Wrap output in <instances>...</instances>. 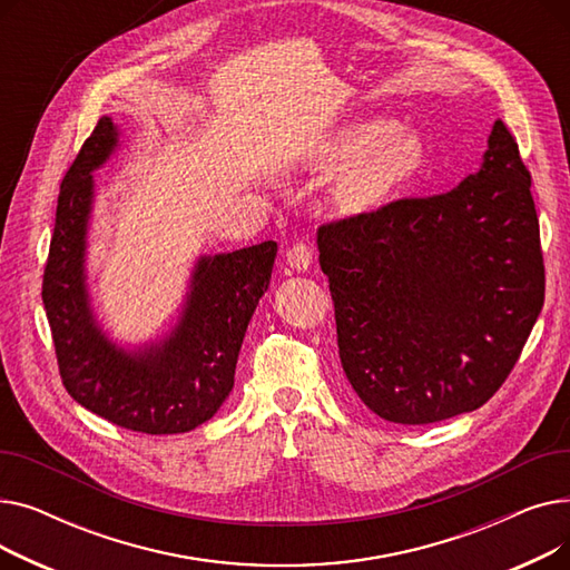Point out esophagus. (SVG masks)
Here are the masks:
<instances>
[{"label": "esophagus", "instance_id": "esophagus-1", "mask_svg": "<svg viewBox=\"0 0 570 570\" xmlns=\"http://www.w3.org/2000/svg\"><path fill=\"white\" fill-rule=\"evenodd\" d=\"M286 263L297 269V273H303L312 265V247L307 243H295L286 249Z\"/></svg>", "mask_w": 570, "mask_h": 570}]
</instances>
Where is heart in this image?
I'll return each instance as SVG.
<instances>
[{"mask_svg": "<svg viewBox=\"0 0 570 570\" xmlns=\"http://www.w3.org/2000/svg\"><path fill=\"white\" fill-rule=\"evenodd\" d=\"M340 166H351L340 183V203L351 213L381 205L425 164V142L387 117H365L344 127L333 147Z\"/></svg>", "mask_w": 570, "mask_h": 570, "instance_id": "obj_1", "label": "heart"}]
</instances>
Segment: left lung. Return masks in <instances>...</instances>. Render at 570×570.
Instances as JSON below:
<instances>
[{
  "label": "left lung",
  "instance_id": "1",
  "mask_svg": "<svg viewBox=\"0 0 570 570\" xmlns=\"http://www.w3.org/2000/svg\"><path fill=\"white\" fill-rule=\"evenodd\" d=\"M316 243L344 374L383 421L428 425L483 406L543 309L531 175L501 119L460 187L323 224Z\"/></svg>",
  "mask_w": 570,
  "mask_h": 570
}]
</instances>
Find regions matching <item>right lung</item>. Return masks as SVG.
<instances>
[{"instance_id": "add662e5", "label": "right lung", "mask_w": 570, "mask_h": 570, "mask_svg": "<svg viewBox=\"0 0 570 570\" xmlns=\"http://www.w3.org/2000/svg\"><path fill=\"white\" fill-rule=\"evenodd\" d=\"M117 147V127L101 117L57 198L43 269V307L67 393L108 423L142 434L189 432L213 417L233 391L237 353L269 286L277 243L200 256L173 333L136 351L112 344L89 307L85 247L92 215V173Z\"/></svg>"}]
</instances>
